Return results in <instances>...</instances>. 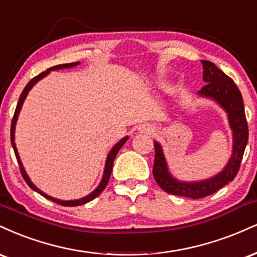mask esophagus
Wrapping results in <instances>:
<instances>
[{"label":"esophagus","mask_w":257,"mask_h":257,"mask_svg":"<svg viewBox=\"0 0 257 257\" xmlns=\"http://www.w3.org/2000/svg\"><path fill=\"white\" fill-rule=\"evenodd\" d=\"M152 130H153L152 127H149V126H147V127L143 130V131H144V132H152Z\"/></svg>","instance_id":"obj_1"}]
</instances>
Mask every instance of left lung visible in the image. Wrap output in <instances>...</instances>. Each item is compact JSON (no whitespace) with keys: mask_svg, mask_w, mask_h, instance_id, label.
<instances>
[{"mask_svg":"<svg viewBox=\"0 0 257 257\" xmlns=\"http://www.w3.org/2000/svg\"><path fill=\"white\" fill-rule=\"evenodd\" d=\"M202 65H203V80L207 84L198 93L215 99L227 111L230 126L233 131V153L227 166L218 176L203 182H178L168 173L161 147L158 142H154L155 160H154L153 174L158 185L167 194L184 196L194 200L214 194L234 179L239 171L249 137L248 121H246L243 97L239 89L233 83V80L221 69L216 67L213 62L202 60Z\"/></svg>","mask_w":257,"mask_h":257,"instance_id":"1","label":"left lung"}]
</instances>
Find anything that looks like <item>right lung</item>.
<instances>
[{"instance_id":"1","label":"right lung","mask_w":257,"mask_h":257,"mask_svg":"<svg viewBox=\"0 0 257 257\" xmlns=\"http://www.w3.org/2000/svg\"><path fill=\"white\" fill-rule=\"evenodd\" d=\"M78 63H79V62L63 63V65H57V66H54V67L48 68L47 71L42 72L41 74L36 75L35 78H32V79L30 80L29 83H27V85L25 86V89L23 90V92H21V95H20V97H19V101H18L17 108H15V111H14L13 119H12V123H11V141H12V146H13L14 154H15V158H17L18 164H19L20 172H21V176H23L24 180H25L26 184H27V185L30 186V188H31L32 190H35V191H37L39 195H42V196H43V197L48 198V200H50V201L55 202V203L60 204V206H65V207H75V206H81V204H85V203H87V202L92 201L93 198L97 197V196H98L99 194H101L102 191H103L105 186H107L108 180H109V178H110L111 170H113V162H114V159H115L116 154L119 153V150L121 149V147L123 146V144L126 143V141L128 140V137L122 138L121 141L117 142V143L115 144V146H114L113 149L110 150L109 155H108V158H107V162H105V168H104L103 178H102V182H101V184H99V185L97 186V189H96L95 191H92L91 194L87 195L86 197L80 198V200H75V201H61V200H56V198H54V197H50V196H48L47 194H44V192H42L41 190L37 189V188H36L35 185H33L31 180H30V178L27 177L26 172H25V170H24V167H23V164H21V161H20V158H19V154H18L17 147H15V143H14V130H15V123H17L18 114H19V111H20V109H21V105H23L24 101H25V98H26V96H27V93H29L30 90H31V87H32L33 85H35V84L37 83V81H38L39 79H42V78L45 77V75H47L48 73H49L50 71H55V69H61V68H69V67H73V66H77Z\"/></svg>"}]
</instances>
